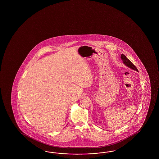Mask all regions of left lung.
Here are the masks:
<instances>
[{
	"label": "left lung",
	"mask_w": 159,
	"mask_h": 159,
	"mask_svg": "<svg viewBox=\"0 0 159 159\" xmlns=\"http://www.w3.org/2000/svg\"><path fill=\"white\" fill-rule=\"evenodd\" d=\"M120 58H121V59L123 61L125 65H126L127 66H128V67H130L131 69H132L135 70H136V71L138 72V69L136 68V67L135 66V65H134L132 63L130 62V60H129L128 58L126 57V56H125V55L122 54V55H120Z\"/></svg>",
	"instance_id": "obj_1"
}]
</instances>
